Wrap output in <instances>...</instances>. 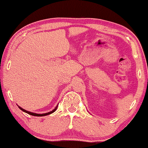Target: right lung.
Wrapping results in <instances>:
<instances>
[{
	"label": "right lung",
	"instance_id": "right-lung-1",
	"mask_svg": "<svg viewBox=\"0 0 148 148\" xmlns=\"http://www.w3.org/2000/svg\"><path fill=\"white\" fill-rule=\"evenodd\" d=\"M57 107H58V106H57L56 107V108H55L54 109L52 110V111L49 112H47V113H45V114H36V113H33V112H31L27 111V110H24V109H23V108H21L20 106H18V108H20V109H21V110H22V111L24 112H25V113H27V114H30V115L35 116H47V115H49V114H51V113L54 112L56 111V109H57Z\"/></svg>",
	"mask_w": 148,
	"mask_h": 148
}]
</instances>
